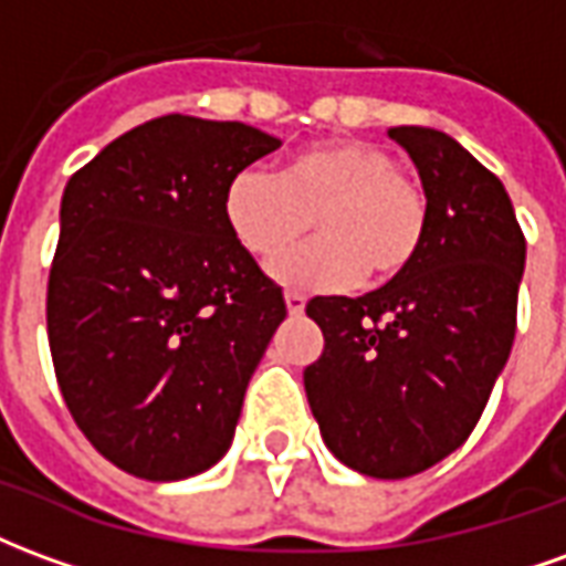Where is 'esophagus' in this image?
Masks as SVG:
<instances>
[{"mask_svg": "<svg viewBox=\"0 0 566 566\" xmlns=\"http://www.w3.org/2000/svg\"><path fill=\"white\" fill-rule=\"evenodd\" d=\"M284 303H287V312H291V315H303V308H306V296L296 294V291H287V294H284Z\"/></svg>", "mask_w": 566, "mask_h": 566, "instance_id": "obj_1", "label": "esophagus"}]
</instances>
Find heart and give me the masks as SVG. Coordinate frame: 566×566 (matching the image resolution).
<instances>
[{"mask_svg":"<svg viewBox=\"0 0 566 566\" xmlns=\"http://www.w3.org/2000/svg\"><path fill=\"white\" fill-rule=\"evenodd\" d=\"M319 223L322 239L283 255ZM223 223L251 258L272 260L270 275L300 291H343L367 272L388 282L421 254L427 199L388 150L355 139L318 142L282 172L242 169L223 190Z\"/></svg>","mask_w":566,"mask_h":566,"instance_id":"b5f03b06","label":"heart"}]
</instances>
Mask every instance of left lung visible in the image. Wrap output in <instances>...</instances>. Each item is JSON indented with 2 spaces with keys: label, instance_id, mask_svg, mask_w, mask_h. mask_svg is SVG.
Instances as JSON below:
<instances>
[{
  "label": "left lung",
  "instance_id": "1",
  "mask_svg": "<svg viewBox=\"0 0 566 566\" xmlns=\"http://www.w3.org/2000/svg\"><path fill=\"white\" fill-rule=\"evenodd\" d=\"M388 136L424 187V245L379 291L308 300L324 352L303 385L345 467L406 479L461 449L482 418L515 339L527 245L506 187L470 150L430 127Z\"/></svg>",
  "mask_w": 566,
  "mask_h": 566
}]
</instances>
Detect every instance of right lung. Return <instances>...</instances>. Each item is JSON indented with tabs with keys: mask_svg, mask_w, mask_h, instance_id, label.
<instances>
[{
	"mask_svg": "<svg viewBox=\"0 0 566 566\" xmlns=\"http://www.w3.org/2000/svg\"><path fill=\"white\" fill-rule=\"evenodd\" d=\"M282 142L166 115L69 178L48 279V343L69 412L103 458L148 479L206 473L287 315L223 223V190Z\"/></svg>",
	"mask_w": 566,
	"mask_h": 566,
	"instance_id": "right-lung-1",
	"label": "right lung"
}]
</instances>
